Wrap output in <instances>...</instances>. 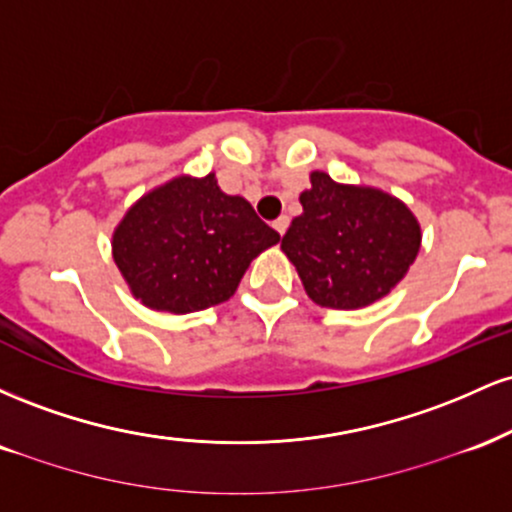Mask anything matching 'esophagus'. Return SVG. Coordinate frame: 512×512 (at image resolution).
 <instances>
[{
    "label": "esophagus",
    "instance_id": "obj_1",
    "mask_svg": "<svg viewBox=\"0 0 512 512\" xmlns=\"http://www.w3.org/2000/svg\"><path fill=\"white\" fill-rule=\"evenodd\" d=\"M274 228H276V233H279V236H284V233L289 231V216H279V219L274 221Z\"/></svg>",
    "mask_w": 512,
    "mask_h": 512
}]
</instances>
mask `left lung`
<instances>
[{
  "instance_id": "obj_1",
  "label": "left lung",
  "mask_w": 512,
  "mask_h": 512,
  "mask_svg": "<svg viewBox=\"0 0 512 512\" xmlns=\"http://www.w3.org/2000/svg\"><path fill=\"white\" fill-rule=\"evenodd\" d=\"M310 182L301 195L303 214L281 238L305 293L322 308L339 310L387 296L419 252L414 214L385 192L339 185L320 170Z\"/></svg>"
}]
</instances>
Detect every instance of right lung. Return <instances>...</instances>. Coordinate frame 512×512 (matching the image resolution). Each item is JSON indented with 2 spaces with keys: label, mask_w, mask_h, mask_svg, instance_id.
Segmentation results:
<instances>
[{
  "label": "right lung",
  "mask_w": 512,
  "mask_h": 512,
  "mask_svg": "<svg viewBox=\"0 0 512 512\" xmlns=\"http://www.w3.org/2000/svg\"><path fill=\"white\" fill-rule=\"evenodd\" d=\"M279 238L250 202L223 195L211 173L175 178L139 199L117 226L113 255L139 301L185 315L228 301Z\"/></svg>",
  "instance_id": "add662e5"
}]
</instances>
